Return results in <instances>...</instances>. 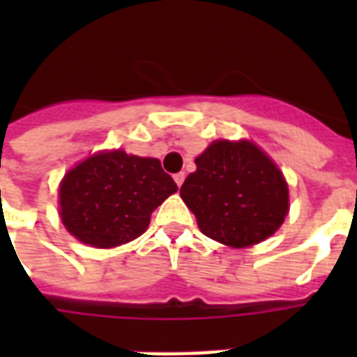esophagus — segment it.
I'll return each mask as SVG.
<instances>
[{
    "instance_id": "1",
    "label": "esophagus",
    "mask_w": 357,
    "mask_h": 357,
    "mask_svg": "<svg viewBox=\"0 0 357 357\" xmlns=\"http://www.w3.org/2000/svg\"><path fill=\"white\" fill-rule=\"evenodd\" d=\"M174 181L178 183V187H181V185H183V181H185V172L176 174V176H174Z\"/></svg>"
}]
</instances>
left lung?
<instances>
[{
    "label": "left lung",
    "mask_w": 357,
    "mask_h": 357,
    "mask_svg": "<svg viewBox=\"0 0 357 357\" xmlns=\"http://www.w3.org/2000/svg\"><path fill=\"white\" fill-rule=\"evenodd\" d=\"M179 189L207 237L244 248L271 237L289 209V190L278 167L252 142L217 140Z\"/></svg>",
    "instance_id": "obj_1"
}]
</instances>
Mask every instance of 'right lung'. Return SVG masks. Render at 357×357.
Here are the masks:
<instances>
[{
  "label": "right lung",
  "instance_id": "obj_1",
  "mask_svg": "<svg viewBox=\"0 0 357 357\" xmlns=\"http://www.w3.org/2000/svg\"><path fill=\"white\" fill-rule=\"evenodd\" d=\"M176 190L159 159L98 153L64 176L61 218L81 243L113 248L144 234L151 211Z\"/></svg>",
  "mask_w": 357,
  "mask_h": 357
}]
</instances>
